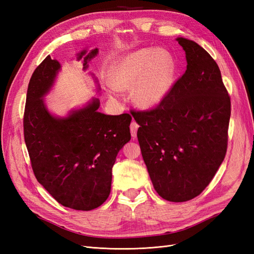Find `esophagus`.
<instances>
[{
  "mask_svg": "<svg viewBox=\"0 0 254 254\" xmlns=\"http://www.w3.org/2000/svg\"><path fill=\"white\" fill-rule=\"evenodd\" d=\"M137 129H139V125H137L134 121H132L131 125H130V131H131V135H132L133 139H135V137H136Z\"/></svg>",
  "mask_w": 254,
  "mask_h": 254,
  "instance_id": "esophagus-1",
  "label": "esophagus"
}]
</instances>
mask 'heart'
Returning <instances> with one entry per match:
<instances>
[{"instance_id": "heart-1", "label": "heart", "mask_w": 254, "mask_h": 254, "mask_svg": "<svg viewBox=\"0 0 254 254\" xmlns=\"http://www.w3.org/2000/svg\"><path fill=\"white\" fill-rule=\"evenodd\" d=\"M174 76L175 65L170 54L145 48L128 54L112 65L108 80L114 90H131L132 101L140 108L152 109L168 94Z\"/></svg>"}]
</instances>
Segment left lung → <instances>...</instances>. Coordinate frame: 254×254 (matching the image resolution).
Masks as SVG:
<instances>
[{
	"instance_id": "8db88e82",
	"label": "left lung",
	"mask_w": 254,
	"mask_h": 254,
	"mask_svg": "<svg viewBox=\"0 0 254 254\" xmlns=\"http://www.w3.org/2000/svg\"><path fill=\"white\" fill-rule=\"evenodd\" d=\"M176 40L186 73L157 108L131 114L153 188L165 200L183 202L209 186L225 159L231 102L210 54L187 38Z\"/></svg>"
}]
</instances>
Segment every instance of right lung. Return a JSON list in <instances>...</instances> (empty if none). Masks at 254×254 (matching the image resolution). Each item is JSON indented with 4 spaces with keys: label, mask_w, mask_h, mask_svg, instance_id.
Segmentation results:
<instances>
[{
    "label": "right lung",
    "mask_w": 254,
    "mask_h": 254,
    "mask_svg": "<svg viewBox=\"0 0 254 254\" xmlns=\"http://www.w3.org/2000/svg\"><path fill=\"white\" fill-rule=\"evenodd\" d=\"M98 49L82 50L76 59L84 71ZM61 64L49 55L28 83L24 112V139L36 178L64 206L90 211L103 204L111 190L112 167L119 151L131 139L128 113L99 112V99L68 111L52 114L44 102ZM97 92L101 90L98 81Z\"/></svg>",
    "instance_id": "add662e5"
}]
</instances>
